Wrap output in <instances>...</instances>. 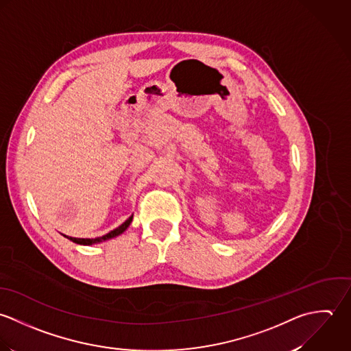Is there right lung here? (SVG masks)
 Returning a JSON list of instances; mask_svg holds the SVG:
<instances>
[{"label":"right lung","mask_w":351,"mask_h":351,"mask_svg":"<svg viewBox=\"0 0 351 351\" xmlns=\"http://www.w3.org/2000/svg\"><path fill=\"white\" fill-rule=\"evenodd\" d=\"M132 221H133V215H130L121 226H118L117 229H114V230H111L110 233H107V234H104V236H101V237H96V239H75V237H69V236H65L66 239H69L71 240L73 243H77V244H82V245H92V244H97V243H101V241H106V240H110V239H112V237H117V236H119L121 233H123L128 228H129V225L132 223Z\"/></svg>","instance_id":"add662e5"}]
</instances>
